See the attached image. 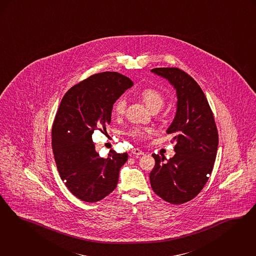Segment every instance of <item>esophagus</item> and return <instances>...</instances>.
<instances>
[{
    "label": "esophagus",
    "instance_id": "34e87169",
    "mask_svg": "<svg viewBox=\"0 0 256 256\" xmlns=\"http://www.w3.org/2000/svg\"><path fill=\"white\" fill-rule=\"evenodd\" d=\"M132 154H134V155H143L144 152L139 148H133L132 150Z\"/></svg>",
    "mask_w": 256,
    "mask_h": 256
}]
</instances>
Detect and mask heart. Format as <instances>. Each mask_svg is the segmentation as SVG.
<instances>
[{"mask_svg":"<svg viewBox=\"0 0 256 256\" xmlns=\"http://www.w3.org/2000/svg\"><path fill=\"white\" fill-rule=\"evenodd\" d=\"M141 97L146 106L152 110L154 108H161L164 102V96L154 88H146L141 92ZM126 106V100L124 97L119 98L113 106V114L116 116L123 115ZM152 133L148 128L134 126L128 132V135L134 139H143L148 134Z\"/></svg>","mask_w":256,"mask_h":256,"instance_id":"1","label":"heart"}]
</instances>
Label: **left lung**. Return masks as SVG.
Segmentation results:
<instances>
[{"instance_id": "8db88e82", "label": "left lung", "mask_w": 256, "mask_h": 256, "mask_svg": "<svg viewBox=\"0 0 256 256\" xmlns=\"http://www.w3.org/2000/svg\"><path fill=\"white\" fill-rule=\"evenodd\" d=\"M150 72L168 80L176 90L174 121L166 130L176 142L172 158L152 154L155 166L150 174L154 192L170 204L194 199L204 188L214 164L218 132L214 114L198 84L177 68Z\"/></svg>"}]
</instances>
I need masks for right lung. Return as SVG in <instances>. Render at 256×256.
Returning <instances> with one entry per match:
<instances>
[{
    "label": "right lung",
    "mask_w": 256,
    "mask_h": 256,
    "mask_svg": "<svg viewBox=\"0 0 256 256\" xmlns=\"http://www.w3.org/2000/svg\"><path fill=\"white\" fill-rule=\"evenodd\" d=\"M133 86L118 72L94 74L72 86L62 99L52 126V150L61 179L72 194L93 203L112 192L128 154L95 150L94 130L112 122L113 104Z\"/></svg>",
    "instance_id": "right-lung-1"
}]
</instances>
